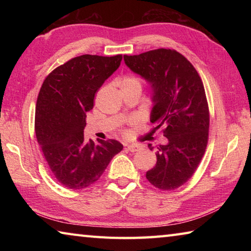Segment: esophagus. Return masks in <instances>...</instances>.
<instances>
[{"label":"esophagus","instance_id":"esophagus-1","mask_svg":"<svg viewBox=\"0 0 251 251\" xmlns=\"http://www.w3.org/2000/svg\"><path fill=\"white\" fill-rule=\"evenodd\" d=\"M127 150H128L129 151H138L142 150V146L137 145V144H130V145H127Z\"/></svg>","mask_w":251,"mask_h":251}]
</instances>
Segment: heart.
Returning <instances> with one entry per match:
<instances>
[{
	"instance_id": "obj_1",
	"label": "heart",
	"mask_w": 251,
	"mask_h": 251,
	"mask_svg": "<svg viewBox=\"0 0 251 251\" xmlns=\"http://www.w3.org/2000/svg\"><path fill=\"white\" fill-rule=\"evenodd\" d=\"M121 87H142V82L137 76L127 75L121 82Z\"/></svg>"
}]
</instances>
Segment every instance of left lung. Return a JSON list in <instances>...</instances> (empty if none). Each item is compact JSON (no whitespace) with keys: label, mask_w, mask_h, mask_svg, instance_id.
Masks as SVG:
<instances>
[{"label":"left lung","mask_w":251,"mask_h":251,"mask_svg":"<svg viewBox=\"0 0 251 251\" xmlns=\"http://www.w3.org/2000/svg\"><path fill=\"white\" fill-rule=\"evenodd\" d=\"M126 66L151 85V122L164 127L165 145L155 152L156 165L146 173L151 185L176 189L193 176L205 152L209 110L201 77L176 50L159 49L124 55ZM151 151V144L148 145Z\"/></svg>","instance_id":"8db88e82"}]
</instances>
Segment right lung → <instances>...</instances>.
Instances as JSON below:
<instances>
[{"label":"right lung","mask_w":251,"mask_h":251,"mask_svg":"<svg viewBox=\"0 0 251 251\" xmlns=\"http://www.w3.org/2000/svg\"><path fill=\"white\" fill-rule=\"evenodd\" d=\"M122 55H82L45 78L35 108V134L53 175L70 189H83L103 175L123 150L115 141L84 139L86 113L99 88L121 65Z\"/></svg>","instance_id":"obj_1"}]
</instances>
